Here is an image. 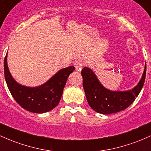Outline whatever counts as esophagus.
I'll use <instances>...</instances> for the list:
<instances>
[{
    "instance_id": "esophagus-1",
    "label": "esophagus",
    "mask_w": 151,
    "mask_h": 151,
    "mask_svg": "<svg viewBox=\"0 0 151 151\" xmlns=\"http://www.w3.org/2000/svg\"><path fill=\"white\" fill-rule=\"evenodd\" d=\"M83 63H82L81 61H77V62H75L74 63V67H75V69L76 70L78 71V72H80L81 70H82V67H83Z\"/></svg>"
}]
</instances>
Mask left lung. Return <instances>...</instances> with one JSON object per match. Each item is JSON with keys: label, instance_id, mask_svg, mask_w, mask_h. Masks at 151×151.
Segmentation results:
<instances>
[{"label": "left lung", "instance_id": "obj_1", "mask_svg": "<svg viewBox=\"0 0 151 151\" xmlns=\"http://www.w3.org/2000/svg\"><path fill=\"white\" fill-rule=\"evenodd\" d=\"M81 74L89 105L97 112L109 115L125 110L135 101L145 82L146 65L138 84L132 90L125 92H112L105 89L89 68H83Z\"/></svg>", "mask_w": 151, "mask_h": 151}]
</instances>
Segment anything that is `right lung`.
Returning a JSON list of instances; mask_svg holds the SVG:
<instances>
[{"label":"right lung","mask_w":151,"mask_h":151,"mask_svg":"<svg viewBox=\"0 0 151 151\" xmlns=\"http://www.w3.org/2000/svg\"><path fill=\"white\" fill-rule=\"evenodd\" d=\"M74 66L61 69L48 82L38 87H27L18 84L10 74L7 54L4 59V74L8 89L17 103L25 110L34 113H44L57 107L69 74Z\"/></svg>","instance_id":"obj_1"}]
</instances>
